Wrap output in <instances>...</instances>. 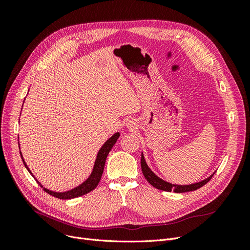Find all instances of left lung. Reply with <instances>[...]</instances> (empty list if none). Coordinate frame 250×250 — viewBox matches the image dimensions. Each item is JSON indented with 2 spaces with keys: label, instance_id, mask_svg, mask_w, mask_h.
Returning a JSON list of instances; mask_svg holds the SVG:
<instances>
[{
  "label": "left lung",
  "instance_id": "obj_1",
  "mask_svg": "<svg viewBox=\"0 0 250 250\" xmlns=\"http://www.w3.org/2000/svg\"><path fill=\"white\" fill-rule=\"evenodd\" d=\"M141 167H142V172L144 174V176L147 179L148 183L153 186L154 188H158V190H162V191H166V192H171L174 191L175 193H185V192H191V191H195L197 190V188L203 187L206 184H208V181L210 180V178L213 177V175H210L209 177H208L207 179H204L200 183H196L193 185H188V186H179V185H172L167 183V181H165L163 179H161L160 177H157L155 174L151 171L148 166L145 162V158H144V155L142 153V158H141Z\"/></svg>",
  "mask_w": 250,
  "mask_h": 250
}]
</instances>
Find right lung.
<instances>
[{"label": "right lung", "mask_w": 250, "mask_h": 250, "mask_svg": "<svg viewBox=\"0 0 250 250\" xmlns=\"http://www.w3.org/2000/svg\"><path fill=\"white\" fill-rule=\"evenodd\" d=\"M119 137H120V133L117 132V133L113 134L110 139H108L106 142L104 143V145L101 147V149L99 150V152H98L93 172H92V174H90V176L84 181V183H83L82 185H80L79 187L73 188V190L64 192V193L52 192V191L47 190L46 188H43L39 183V181L36 180V178L32 175L31 171H30L29 168L27 167V165H26V163L24 161V158H22V156H21V160H22V163H24V165H25V167L29 171V173L31 174V175L34 177V179L37 181V183H39V185L42 188V190L44 192H47L48 194L54 196V197L59 198V199H72V198L80 197V196H82V195H85V194H87L89 192H92L94 188L98 186V184H99V181H100V179L102 177L103 170H104V165H105V161H106V157H107V155L109 153V151L113 147V145H115V144H116L117 140L119 139Z\"/></svg>", "instance_id": "right-lung-1"}]
</instances>
